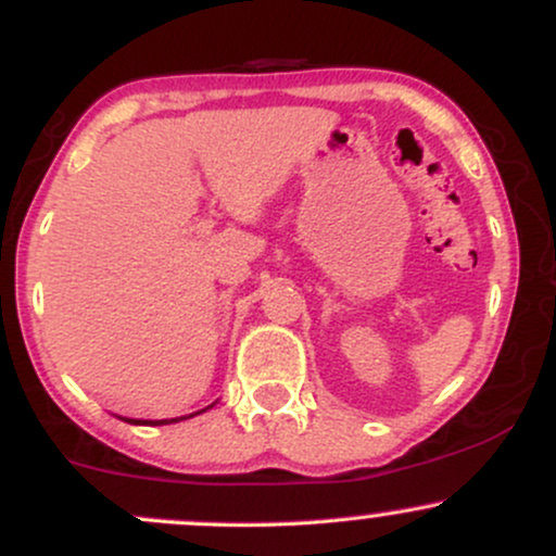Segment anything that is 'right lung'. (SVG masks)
I'll use <instances>...</instances> for the list:
<instances>
[{
    "instance_id": "right-lung-1",
    "label": "right lung",
    "mask_w": 556,
    "mask_h": 556,
    "mask_svg": "<svg viewBox=\"0 0 556 556\" xmlns=\"http://www.w3.org/2000/svg\"><path fill=\"white\" fill-rule=\"evenodd\" d=\"M203 410H206V407H203ZM203 410H198V413H203ZM198 413H190V416H185V418H193V416H198ZM123 420H127V424H136V426H164V424H177V420H182V418H164V420H140V418H123Z\"/></svg>"
}]
</instances>
